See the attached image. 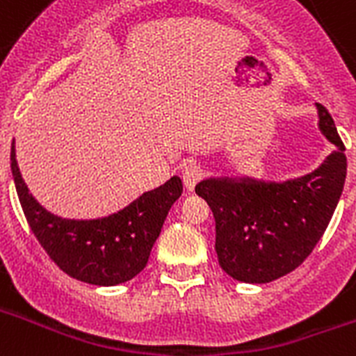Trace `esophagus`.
Wrapping results in <instances>:
<instances>
[{
  "label": "esophagus",
  "mask_w": 356,
  "mask_h": 356,
  "mask_svg": "<svg viewBox=\"0 0 356 356\" xmlns=\"http://www.w3.org/2000/svg\"><path fill=\"white\" fill-rule=\"evenodd\" d=\"M181 176H184L185 187L194 188L197 181L203 178V168L196 162H188L184 165V171H181Z\"/></svg>",
  "instance_id": "esophagus-1"
}]
</instances>
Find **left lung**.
<instances>
[{
  "instance_id": "1",
  "label": "left lung",
  "mask_w": 356,
  "mask_h": 356,
  "mask_svg": "<svg viewBox=\"0 0 356 356\" xmlns=\"http://www.w3.org/2000/svg\"><path fill=\"white\" fill-rule=\"evenodd\" d=\"M319 128L335 151L312 175L285 184L205 180L196 193L216 219L222 271L248 284H267L307 260L325 235L346 181V146L328 110L317 103Z\"/></svg>"
}]
</instances>
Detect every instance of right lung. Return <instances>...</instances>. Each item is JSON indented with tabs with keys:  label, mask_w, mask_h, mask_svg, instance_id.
Returning <instances> with one entry per match:
<instances>
[{
	"label": "right lung",
	"mask_w": 356,
	"mask_h": 356,
	"mask_svg": "<svg viewBox=\"0 0 356 356\" xmlns=\"http://www.w3.org/2000/svg\"><path fill=\"white\" fill-rule=\"evenodd\" d=\"M10 160L19 201L39 244L65 275L92 285L124 284L143 271L169 209L184 191L180 176H172L114 216L71 221L44 210L28 193L14 146Z\"/></svg>",
	"instance_id": "right-lung-1"
}]
</instances>
